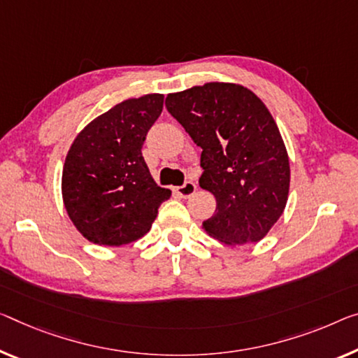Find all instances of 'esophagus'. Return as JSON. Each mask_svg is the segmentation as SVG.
<instances>
[{
  "mask_svg": "<svg viewBox=\"0 0 358 358\" xmlns=\"http://www.w3.org/2000/svg\"><path fill=\"white\" fill-rule=\"evenodd\" d=\"M174 190H176V194L180 195L182 198H189V196H192V195L195 194L196 185H195V182H192V180H187V182H185L184 185L176 187Z\"/></svg>",
  "mask_w": 358,
  "mask_h": 358,
  "instance_id": "34e87169",
  "label": "esophagus"
}]
</instances>
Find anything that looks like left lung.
Returning a JSON list of instances; mask_svg holds the SVG:
<instances>
[{
    "label": "left lung",
    "mask_w": 358,
    "mask_h": 358,
    "mask_svg": "<svg viewBox=\"0 0 358 358\" xmlns=\"http://www.w3.org/2000/svg\"><path fill=\"white\" fill-rule=\"evenodd\" d=\"M166 108L203 150L200 187L216 211L201 227L224 245L257 243L289 192L288 152L266 103L248 87L211 81L168 94Z\"/></svg>",
    "instance_id": "left-lung-1"
}]
</instances>
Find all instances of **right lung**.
<instances>
[{"label":"right lung","instance_id":"1","mask_svg":"<svg viewBox=\"0 0 358 358\" xmlns=\"http://www.w3.org/2000/svg\"><path fill=\"white\" fill-rule=\"evenodd\" d=\"M163 101V94L126 99L86 124L70 145L62 169L64 205L91 243L122 246L142 238L171 196L153 180L141 152Z\"/></svg>","mask_w":358,"mask_h":358}]
</instances>
